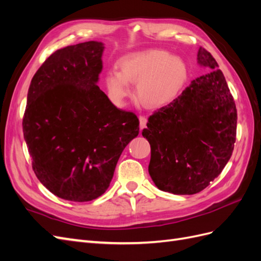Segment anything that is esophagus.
Returning a JSON list of instances; mask_svg holds the SVG:
<instances>
[{
	"instance_id": "34e87169",
	"label": "esophagus",
	"mask_w": 261,
	"mask_h": 261,
	"mask_svg": "<svg viewBox=\"0 0 261 261\" xmlns=\"http://www.w3.org/2000/svg\"><path fill=\"white\" fill-rule=\"evenodd\" d=\"M147 122H148V120H147V117H146L145 115H140V116H139V125H140V128H141V129H143V128L145 127Z\"/></svg>"
}]
</instances>
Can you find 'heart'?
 Returning <instances> with one entry per match:
<instances>
[{"instance_id": "b5f03b06", "label": "heart", "mask_w": 261, "mask_h": 261, "mask_svg": "<svg viewBox=\"0 0 261 261\" xmlns=\"http://www.w3.org/2000/svg\"><path fill=\"white\" fill-rule=\"evenodd\" d=\"M121 73L110 70L106 88L110 99L122 105L132 94L129 83L137 84V96L150 108H162L174 101L187 82L183 60L167 52L149 50L126 55L120 61Z\"/></svg>"}]
</instances>
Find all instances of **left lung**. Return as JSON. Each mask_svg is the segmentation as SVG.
Segmentation results:
<instances>
[{
    "label": "left lung",
    "mask_w": 261,
    "mask_h": 261,
    "mask_svg": "<svg viewBox=\"0 0 261 261\" xmlns=\"http://www.w3.org/2000/svg\"><path fill=\"white\" fill-rule=\"evenodd\" d=\"M197 60L208 73L154 111L141 133L151 148L150 176L158 188L175 195L206 188L230 160L236 140L238 111L224 75L202 46Z\"/></svg>",
    "instance_id": "1"
}]
</instances>
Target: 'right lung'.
Instances as JSON below:
<instances>
[{
	"label": "right lung",
	"mask_w": 261,
	"mask_h": 261,
	"mask_svg": "<svg viewBox=\"0 0 261 261\" xmlns=\"http://www.w3.org/2000/svg\"><path fill=\"white\" fill-rule=\"evenodd\" d=\"M103 43L88 41L52 53L31 80L22 132L38 179L62 199L103 194L139 121L117 109L97 82Z\"/></svg>",
	"instance_id": "obj_1"
}]
</instances>
